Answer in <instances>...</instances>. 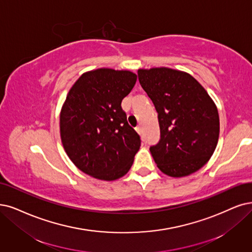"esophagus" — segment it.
<instances>
[{"mask_svg":"<svg viewBox=\"0 0 252 252\" xmlns=\"http://www.w3.org/2000/svg\"><path fill=\"white\" fill-rule=\"evenodd\" d=\"M136 131H137V133H138L139 135H142V127H141L140 126L136 127Z\"/></svg>","mask_w":252,"mask_h":252,"instance_id":"obj_1","label":"esophagus"}]
</instances>
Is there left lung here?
<instances>
[{
  "label": "left lung",
  "instance_id": "1",
  "mask_svg": "<svg viewBox=\"0 0 252 252\" xmlns=\"http://www.w3.org/2000/svg\"><path fill=\"white\" fill-rule=\"evenodd\" d=\"M138 78L158 112L161 138L150 148L158 168L172 178L196 172L210 160L218 143L215 102L185 71L139 69Z\"/></svg>",
  "mask_w": 252,
  "mask_h": 252
}]
</instances>
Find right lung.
I'll return each mask as SVG.
<instances>
[{
    "label": "right lung",
    "instance_id": "obj_1",
    "mask_svg": "<svg viewBox=\"0 0 252 252\" xmlns=\"http://www.w3.org/2000/svg\"><path fill=\"white\" fill-rule=\"evenodd\" d=\"M136 81L129 70L98 68L83 73L70 88L60 113V136L65 153L84 173L114 181L133 165L141 140L121 101Z\"/></svg>",
    "mask_w": 252,
    "mask_h": 252
}]
</instances>
